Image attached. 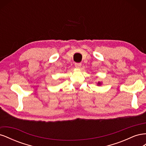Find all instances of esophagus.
Listing matches in <instances>:
<instances>
[{
  "instance_id": "esophagus-1",
  "label": "esophagus",
  "mask_w": 146,
  "mask_h": 146,
  "mask_svg": "<svg viewBox=\"0 0 146 146\" xmlns=\"http://www.w3.org/2000/svg\"><path fill=\"white\" fill-rule=\"evenodd\" d=\"M75 66H76V67L77 68H80L82 66V63H76L75 64Z\"/></svg>"
}]
</instances>
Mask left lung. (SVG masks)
Here are the masks:
<instances>
[{
  "label": "left lung",
  "mask_w": 146,
  "mask_h": 146,
  "mask_svg": "<svg viewBox=\"0 0 146 146\" xmlns=\"http://www.w3.org/2000/svg\"><path fill=\"white\" fill-rule=\"evenodd\" d=\"M98 85H101V83H100V82H98Z\"/></svg>",
  "instance_id": "left-lung-1"
}]
</instances>
